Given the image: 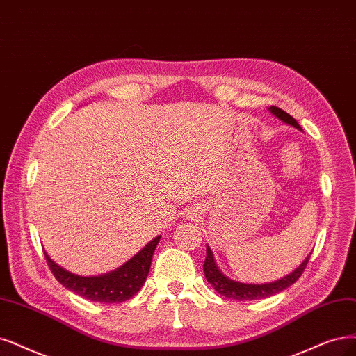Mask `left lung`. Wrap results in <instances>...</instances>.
I'll return each mask as SVG.
<instances>
[{"label":"left lung","mask_w":356,"mask_h":356,"mask_svg":"<svg viewBox=\"0 0 356 356\" xmlns=\"http://www.w3.org/2000/svg\"><path fill=\"white\" fill-rule=\"evenodd\" d=\"M270 111L275 117L280 118L282 122H284L287 124H291V126L302 130L299 123L295 120V118L291 114H287L286 111H283L282 108H279V107H270ZM309 257L311 255H308L305 258V261L302 262V264L293 273L287 274L286 277H283V279H280L277 282L266 283V284H246V283L234 282V280L229 279L227 275L222 274L218 270L217 264H216L214 255L211 252V248L207 246V258L204 261V273H205L207 282L216 289V292H218L222 296H226L229 299H234V300L262 299V298L273 296L275 293L284 291V289H287L289 286H292L300 277L302 273H304V270L307 268Z\"/></svg>","instance_id":"8db88e82"}]
</instances>
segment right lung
<instances>
[{"instance_id": "right-lung-1", "label": "right lung", "mask_w": 356, "mask_h": 356, "mask_svg": "<svg viewBox=\"0 0 356 356\" xmlns=\"http://www.w3.org/2000/svg\"><path fill=\"white\" fill-rule=\"evenodd\" d=\"M161 236L151 241L142 251L134 258H130L126 264L108 274L95 275V277H82L64 270L52 261L45 252L48 267L54 274V277L69 291L83 296L88 300L101 302V304H118L135 296L143 286L149 273L151 261L155 248L160 242Z\"/></svg>"}]
</instances>
